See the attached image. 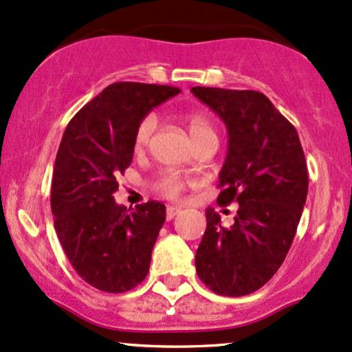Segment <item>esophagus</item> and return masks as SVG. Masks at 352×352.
Returning a JSON list of instances; mask_svg holds the SVG:
<instances>
[{"instance_id": "obj_1", "label": "esophagus", "mask_w": 352, "mask_h": 352, "mask_svg": "<svg viewBox=\"0 0 352 352\" xmlns=\"http://www.w3.org/2000/svg\"><path fill=\"white\" fill-rule=\"evenodd\" d=\"M179 213H181V210L177 206H168L166 208V220H173V218Z\"/></svg>"}]
</instances>
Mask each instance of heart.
<instances>
[{"label":"heart","instance_id":"heart-1","mask_svg":"<svg viewBox=\"0 0 352 352\" xmlns=\"http://www.w3.org/2000/svg\"><path fill=\"white\" fill-rule=\"evenodd\" d=\"M184 124H186L188 134H190L191 141L196 142L199 139L208 138V135H217L214 134V127L211 124V120L208 119L205 114L201 112H190L183 117ZM154 127H156V117L153 114L146 116L144 119L139 122L138 129H135L134 134V147L135 151H142L144 147L149 144V139L153 135ZM188 181L183 179L177 175H164L157 179L156 188L157 191L161 192L166 198H179L181 192L186 188Z\"/></svg>","mask_w":352,"mask_h":352}]
</instances>
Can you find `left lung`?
<instances>
[{"label": "left lung", "instance_id": "left-lung-1", "mask_svg": "<svg viewBox=\"0 0 352 352\" xmlns=\"http://www.w3.org/2000/svg\"><path fill=\"white\" fill-rule=\"evenodd\" d=\"M191 92L225 122L228 153L218 203H238L230 228L213 208L206 210L196 272L214 294L248 296L274 277L296 236L309 188L304 151L296 127L262 92L214 87Z\"/></svg>", "mask_w": 352, "mask_h": 352}]
</instances>
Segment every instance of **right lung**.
Listing matches in <instances>:
<instances>
[{"label":"right lung","mask_w":352,"mask_h":352,"mask_svg":"<svg viewBox=\"0 0 352 352\" xmlns=\"http://www.w3.org/2000/svg\"><path fill=\"white\" fill-rule=\"evenodd\" d=\"M181 90L117 82L84 105L63 132L52 177L55 230L72 267L104 292L134 289L149 272L166 206L117 205L116 176L129 168L139 122Z\"/></svg>","instance_id":"right-lung-1"}]
</instances>
